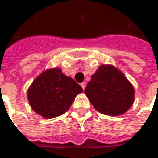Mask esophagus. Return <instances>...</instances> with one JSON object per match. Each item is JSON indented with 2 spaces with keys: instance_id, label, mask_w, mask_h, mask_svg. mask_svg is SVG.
<instances>
[{
  "instance_id": "34e87169",
  "label": "esophagus",
  "mask_w": 158,
  "mask_h": 158,
  "mask_svg": "<svg viewBox=\"0 0 158 158\" xmlns=\"http://www.w3.org/2000/svg\"><path fill=\"white\" fill-rule=\"evenodd\" d=\"M81 85V87H82V88H83V89H85L86 83H85V82H83V83H81V85Z\"/></svg>"
}]
</instances>
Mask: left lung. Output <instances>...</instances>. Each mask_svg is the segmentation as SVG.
I'll return each instance as SVG.
<instances>
[{"mask_svg":"<svg viewBox=\"0 0 158 158\" xmlns=\"http://www.w3.org/2000/svg\"><path fill=\"white\" fill-rule=\"evenodd\" d=\"M96 111L118 116L126 113L135 101V89L125 75L113 65H101L85 89Z\"/></svg>","mask_w":158,"mask_h":158,"instance_id":"left-lung-1","label":"left lung"}]
</instances>
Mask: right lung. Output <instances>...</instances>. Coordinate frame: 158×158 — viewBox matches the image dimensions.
Instances as JSON below:
<instances>
[{
  "instance_id": "add662e5",
  "label": "right lung",
  "mask_w": 158,
  "mask_h": 158,
  "mask_svg": "<svg viewBox=\"0 0 158 158\" xmlns=\"http://www.w3.org/2000/svg\"><path fill=\"white\" fill-rule=\"evenodd\" d=\"M83 91L79 84L59 68L46 69L36 78L27 91L31 108L44 118L65 113L77 95Z\"/></svg>"
}]
</instances>
